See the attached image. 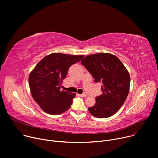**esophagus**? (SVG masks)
Wrapping results in <instances>:
<instances>
[{
	"mask_svg": "<svg viewBox=\"0 0 158 158\" xmlns=\"http://www.w3.org/2000/svg\"><path fill=\"white\" fill-rule=\"evenodd\" d=\"M80 96L81 97H86L87 96V95L85 93H84V94H80Z\"/></svg>",
	"mask_w": 158,
	"mask_h": 158,
	"instance_id": "34e87169",
	"label": "esophagus"
}]
</instances>
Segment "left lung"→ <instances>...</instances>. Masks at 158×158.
<instances>
[{
	"label": "left lung",
	"instance_id": "8db88e82",
	"mask_svg": "<svg viewBox=\"0 0 158 158\" xmlns=\"http://www.w3.org/2000/svg\"><path fill=\"white\" fill-rule=\"evenodd\" d=\"M94 78L101 82L102 94L96 97L90 113L97 118H107L115 114L123 105L129 92L131 78L120 60L110 53H97L84 58L81 61Z\"/></svg>",
	"mask_w": 158,
	"mask_h": 158
}]
</instances>
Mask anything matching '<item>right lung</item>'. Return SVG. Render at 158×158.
I'll return each instance as SVG.
<instances>
[{
    "instance_id": "1",
    "label": "right lung",
    "mask_w": 158,
    "mask_h": 158,
    "mask_svg": "<svg viewBox=\"0 0 158 158\" xmlns=\"http://www.w3.org/2000/svg\"><path fill=\"white\" fill-rule=\"evenodd\" d=\"M83 57L55 52L45 56L32 70L29 77L31 95L46 113L58 115L71 107L76 94L61 91V83L69 68Z\"/></svg>"
}]
</instances>
